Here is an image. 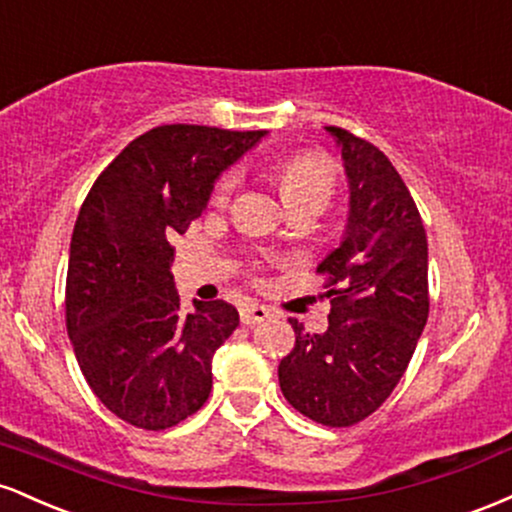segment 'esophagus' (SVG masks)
Here are the masks:
<instances>
[{"instance_id":"esophagus-1","label":"esophagus","mask_w":512,"mask_h":512,"mask_svg":"<svg viewBox=\"0 0 512 512\" xmlns=\"http://www.w3.org/2000/svg\"><path fill=\"white\" fill-rule=\"evenodd\" d=\"M267 317H272V310L264 308V305H257V303H245L243 308H240V320H243V325H260V322L267 320Z\"/></svg>"}]
</instances>
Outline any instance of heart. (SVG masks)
Segmentation results:
<instances>
[{"label": "heart", "instance_id": "heart-1", "mask_svg": "<svg viewBox=\"0 0 512 512\" xmlns=\"http://www.w3.org/2000/svg\"><path fill=\"white\" fill-rule=\"evenodd\" d=\"M240 173L238 170H228L214 187V204H226L228 197L238 187ZM281 185H284V197L293 209L301 207H317L325 209L330 202L334 185H337V170L332 161L325 156L308 154L296 156L293 161L286 163L284 173H281Z\"/></svg>", "mask_w": 512, "mask_h": 512}]
</instances>
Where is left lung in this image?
I'll use <instances>...</instances> for the list:
<instances>
[{"label":"left lung","mask_w":512,"mask_h":512,"mask_svg":"<svg viewBox=\"0 0 512 512\" xmlns=\"http://www.w3.org/2000/svg\"><path fill=\"white\" fill-rule=\"evenodd\" d=\"M342 151L349 211L342 240L317 264L330 274L327 330L291 320L296 346L279 363L286 402L322 426H354L392 395L428 320L424 221L378 146L325 127Z\"/></svg>","instance_id":"obj_1"}]
</instances>
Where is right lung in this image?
<instances>
[{"instance_id": "obj_1", "label": "right lung", "mask_w": 512, "mask_h": 512, "mask_svg": "<svg viewBox=\"0 0 512 512\" xmlns=\"http://www.w3.org/2000/svg\"><path fill=\"white\" fill-rule=\"evenodd\" d=\"M267 132L163 125L129 142L81 204L67 269V332L96 397L127 424L163 431L202 409L211 358L238 327L226 301L175 289L173 240L216 180Z\"/></svg>"}]
</instances>
